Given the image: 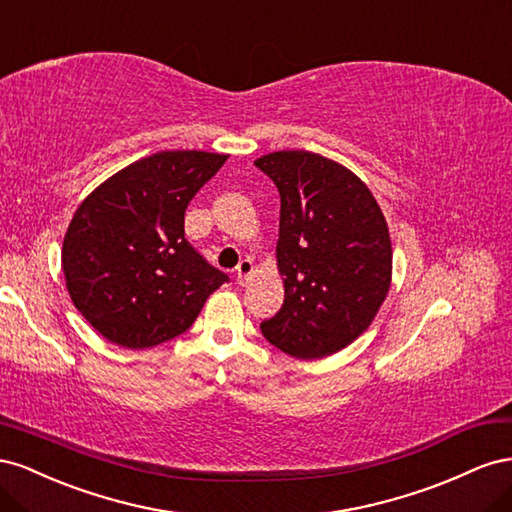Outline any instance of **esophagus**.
Listing matches in <instances>:
<instances>
[{"instance_id": "1", "label": "esophagus", "mask_w": 512, "mask_h": 512, "mask_svg": "<svg viewBox=\"0 0 512 512\" xmlns=\"http://www.w3.org/2000/svg\"><path fill=\"white\" fill-rule=\"evenodd\" d=\"M251 274H253V261L251 259H242L240 264H238V268H236V281H238V285H246L248 283V279H251Z\"/></svg>"}]
</instances>
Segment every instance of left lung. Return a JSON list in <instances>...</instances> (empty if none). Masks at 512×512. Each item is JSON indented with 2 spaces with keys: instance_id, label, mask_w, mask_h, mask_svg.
Instances as JSON below:
<instances>
[{
  "instance_id": "8db88e82",
  "label": "left lung",
  "mask_w": 512,
  "mask_h": 512,
  "mask_svg": "<svg viewBox=\"0 0 512 512\" xmlns=\"http://www.w3.org/2000/svg\"><path fill=\"white\" fill-rule=\"evenodd\" d=\"M255 165L281 195L276 259L285 276L281 311L261 321V334L294 358L337 354L371 326L386 300V218L364 182L330 158L285 150Z\"/></svg>"
}]
</instances>
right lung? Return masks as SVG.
<instances>
[{
    "label": "right lung",
    "instance_id": "right-lung-1",
    "mask_svg": "<svg viewBox=\"0 0 512 512\" xmlns=\"http://www.w3.org/2000/svg\"><path fill=\"white\" fill-rule=\"evenodd\" d=\"M225 154L167 150L124 167L68 225L62 268L79 313L107 341L145 349L193 326L229 276L184 238V212Z\"/></svg>",
    "mask_w": 512,
    "mask_h": 512
}]
</instances>
